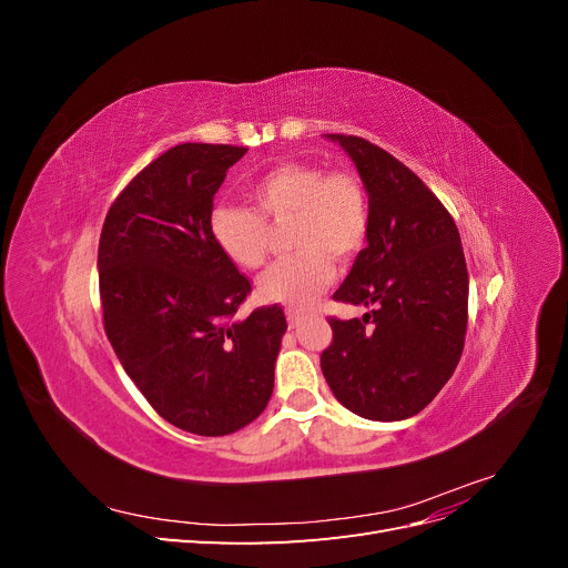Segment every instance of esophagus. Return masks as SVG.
<instances>
[{"label":"esophagus","mask_w":568,"mask_h":568,"mask_svg":"<svg viewBox=\"0 0 568 568\" xmlns=\"http://www.w3.org/2000/svg\"><path fill=\"white\" fill-rule=\"evenodd\" d=\"M303 313L301 311H286V320H288V326H298L303 322Z\"/></svg>","instance_id":"34e87169"}]
</instances>
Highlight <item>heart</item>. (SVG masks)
<instances>
[{"label": "heart", "instance_id": "obj_1", "mask_svg": "<svg viewBox=\"0 0 568 568\" xmlns=\"http://www.w3.org/2000/svg\"><path fill=\"white\" fill-rule=\"evenodd\" d=\"M246 205H220L211 213L217 248L244 270H257L270 253V227L291 222L286 244L294 253L261 277L267 301L307 305L332 282L329 257L346 263L363 251L369 234V196L355 173L311 163H284L267 170L246 192Z\"/></svg>", "mask_w": 568, "mask_h": 568}]
</instances>
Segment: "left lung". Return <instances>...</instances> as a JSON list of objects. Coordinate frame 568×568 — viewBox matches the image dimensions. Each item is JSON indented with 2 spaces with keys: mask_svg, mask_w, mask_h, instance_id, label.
Listing matches in <instances>:
<instances>
[{
  "mask_svg": "<svg viewBox=\"0 0 568 568\" xmlns=\"http://www.w3.org/2000/svg\"><path fill=\"white\" fill-rule=\"evenodd\" d=\"M348 151L369 194L367 246L334 301L372 307L329 317L320 367L336 400L374 422L415 417L453 376L467 334L469 274L448 209L407 165L355 134Z\"/></svg>",
  "mask_w": 568,
  "mask_h": 568,
  "instance_id": "8db88e82",
  "label": "left lung"
}]
</instances>
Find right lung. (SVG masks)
Segmentation results:
<instances>
[{
	"label": "right lung",
	"mask_w": 568,
	"mask_h": 568,
	"mask_svg": "<svg viewBox=\"0 0 568 568\" xmlns=\"http://www.w3.org/2000/svg\"><path fill=\"white\" fill-rule=\"evenodd\" d=\"M246 146L178 144L118 194L99 236L104 332L134 386L173 426L227 436L265 409L282 307L234 320L246 274L211 234L213 199Z\"/></svg>",
	"instance_id": "right-lung-1"
}]
</instances>
